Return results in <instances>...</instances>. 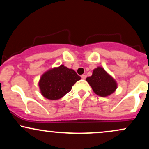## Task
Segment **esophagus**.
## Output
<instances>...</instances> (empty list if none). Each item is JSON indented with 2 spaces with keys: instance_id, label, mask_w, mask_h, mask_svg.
<instances>
[{
  "instance_id": "1",
  "label": "esophagus",
  "mask_w": 149,
  "mask_h": 149,
  "mask_svg": "<svg viewBox=\"0 0 149 149\" xmlns=\"http://www.w3.org/2000/svg\"><path fill=\"white\" fill-rule=\"evenodd\" d=\"M86 77H87V75H85V74H83L81 76V78H83V79H85V78H86Z\"/></svg>"
}]
</instances>
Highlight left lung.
I'll return each instance as SVG.
<instances>
[{
    "label": "left lung",
    "instance_id": "obj_1",
    "mask_svg": "<svg viewBox=\"0 0 149 149\" xmlns=\"http://www.w3.org/2000/svg\"><path fill=\"white\" fill-rule=\"evenodd\" d=\"M86 80L95 93L101 97L109 96L117 88L115 80L102 67L94 69L92 76L88 77Z\"/></svg>",
    "mask_w": 149,
    "mask_h": 149
}]
</instances>
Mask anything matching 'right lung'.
<instances>
[{"instance_id":"obj_1","label":"right lung","mask_w":149,"mask_h":149,"mask_svg":"<svg viewBox=\"0 0 149 149\" xmlns=\"http://www.w3.org/2000/svg\"><path fill=\"white\" fill-rule=\"evenodd\" d=\"M79 80L80 77L74 70L61 65L44 73L39 81V87L45 98L56 100L71 91L73 85Z\"/></svg>"}]
</instances>
